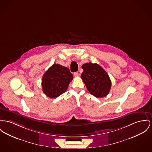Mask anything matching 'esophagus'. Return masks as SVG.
Masks as SVG:
<instances>
[{
  "label": "esophagus",
  "mask_w": 152,
  "mask_h": 152,
  "mask_svg": "<svg viewBox=\"0 0 152 152\" xmlns=\"http://www.w3.org/2000/svg\"><path fill=\"white\" fill-rule=\"evenodd\" d=\"M74 75L76 77H79L80 76V74L78 72H74Z\"/></svg>",
  "instance_id": "obj_1"
}]
</instances>
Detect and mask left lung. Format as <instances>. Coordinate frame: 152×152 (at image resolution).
Listing matches in <instances>:
<instances>
[{
	"label": "left lung",
	"mask_w": 152,
	"mask_h": 152,
	"mask_svg": "<svg viewBox=\"0 0 152 152\" xmlns=\"http://www.w3.org/2000/svg\"><path fill=\"white\" fill-rule=\"evenodd\" d=\"M83 70L81 78L88 91L97 98L106 96L111 87V81L108 74L100 65L91 62L82 66Z\"/></svg>",
	"instance_id": "8db88e82"
}]
</instances>
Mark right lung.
<instances>
[{
  "label": "right lung",
  "instance_id": "obj_1",
  "mask_svg": "<svg viewBox=\"0 0 152 152\" xmlns=\"http://www.w3.org/2000/svg\"><path fill=\"white\" fill-rule=\"evenodd\" d=\"M73 79L70 70L59 64H53L42 78L44 93L50 98H56L67 91Z\"/></svg>",
  "mask_w": 152,
  "mask_h": 152
}]
</instances>
